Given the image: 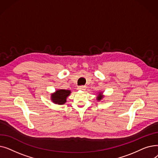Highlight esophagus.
I'll return each mask as SVG.
<instances>
[{"label": "esophagus", "instance_id": "1", "mask_svg": "<svg viewBox=\"0 0 158 158\" xmlns=\"http://www.w3.org/2000/svg\"><path fill=\"white\" fill-rule=\"evenodd\" d=\"M77 89H79V90H85L86 89V86H78Z\"/></svg>", "mask_w": 158, "mask_h": 158}]
</instances>
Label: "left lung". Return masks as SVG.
<instances>
[{
  "label": "left lung",
  "instance_id": "obj_1",
  "mask_svg": "<svg viewBox=\"0 0 158 158\" xmlns=\"http://www.w3.org/2000/svg\"><path fill=\"white\" fill-rule=\"evenodd\" d=\"M102 93H100L98 94V97H97V101H100L101 100H102V98H103V97H104V96L102 95Z\"/></svg>",
  "mask_w": 158,
  "mask_h": 158
}]
</instances>
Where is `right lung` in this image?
Here are the masks:
<instances>
[{
    "label": "right lung",
    "mask_w": 158,
    "mask_h": 158,
    "mask_svg": "<svg viewBox=\"0 0 158 158\" xmlns=\"http://www.w3.org/2000/svg\"><path fill=\"white\" fill-rule=\"evenodd\" d=\"M71 92L69 89H57L55 93L51 94V100L56 104L62 105L66 102V98H67Z\"/></svg>",
    "instance_id": "add662e5"
}]
</instances>
